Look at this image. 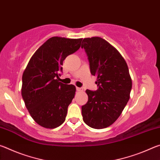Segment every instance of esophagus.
<instances>
[{
    "label": "esophagus",
    "mask_w": 160,
    "mask_h": 160,
    "mask_svg": "<svg viewBox=\"0 0 160 160\" xmlns=\"http://www.w3.org/2000/svg\"><path fill=\"white\" fill-rule=\"evenodd\" d=\"M76 90H77V91H82L83 90V89L82 88H76Z\"/></svg>",
    "instance_id": "obj_1"
}]
</instances>
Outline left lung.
Returning <instances> with one entry per match:
<instances>
[{
    "label": "left lung",
    "mask_w": 160,
    "mask_h": 160,
    "mask_svg": "<svg viewBox=\"0 0 160 160\" xmlns=\"http://www.w3.org/2000/svg\"><path fill=\"white\" fill-rule=\"evenodd\" d=\"M81 47L88 55L91 74L96 76V91L86 90L87 104L82 107L83 121L92 128L112 125L130 99L132 80L128 66L115 47L99 37L85 38Z\"/></svg>",
    "instance_id": "obj_1"
}]
</instances>
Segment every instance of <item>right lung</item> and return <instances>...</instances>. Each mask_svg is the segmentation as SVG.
Returning a JSON list of instances; mask_svg holds the SVG:
<instances>
[{"instance_id": "1", "label": "right lung", "mask_w": 160, "mask_h": 160, "mask_svg": "<svg viewBox=\"0 0 160 160\" xmlns=\"http://www.w3.org/2000/svg\"><path fill=\"white\" fill-rule=\"evenodd\" d=\"M82 40L50 38L35 51L23 72L22 97L32 118L44 128H57L66 120L76 88L58 78L63 61L79 49Z\"/></svg>"}]
</instances>
